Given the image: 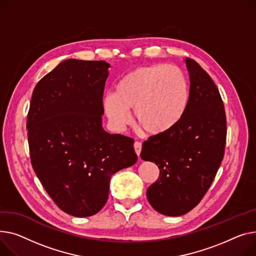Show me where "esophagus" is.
Segmentation results:
<instances>
[{
	"mask_svg": "<svg viewBox=\"0 0 256 256\" xmlns=\"http://www.w3.org/2000/svg\"><path fill=\"white\" fill-rule=\"evenodd\" d=\"M134 152L137 153V156H140L141 149H142V143H141V142H138V141H136V142L134 143Z\"/></svg>",
	"mask_w": 256,
	"mask_h": 256,
	"instance_id": "34e87169",
	"label": "esophagus"
}]
</instances>
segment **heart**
<instances>
[{
    "instance_id": "heart-1",
    "label": "heart",
    "mask_w": 256,
    "mask_h": 256,
    "mask_svg": "<svg viewBox=\"0 0 256 256\" xmlns=\"http://www.w3.org/2000/svg\"><path fill=\"white\" fill-rule=\"evenodd\" d=\"M190 98V81L180 68L154 64L124 75L117 83L116 92L104 96L103 107L116 130L130 124L128 109H134L136 120L146 132L160 134L182 120Z\"/></svg>"
}]
</instances>
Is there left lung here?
<instances>
[{
	"label": "left lung",
	"mask_w": 256,
	"mask_h": 256,
	"mask_svg": "<svg viewBox=\"0 0 256 256\" xmlns=\"http://www.w3.org/2000/svg\"><path fill=\"white\" fill-rule=\"evenodd\" d=\"M190 98L182 120L171 130L143 143L141 158L160 168L147 190L153 209L166 216L192 210L211 186L224 156L226 117L222 98L209 74L185 58Z\"/></svg>",
	"instance_id": "1"
}]
</instances>
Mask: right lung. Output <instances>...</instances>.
<instances>
[{
	"instance_id": "add662e5",
	"label": "right lung",
	"mask_w": 256,
	"mask_h": 256,
	"mask_svg": "<svg viewBox=\"0 0 256 256\" xmlns=\"http://www.w3.org/2000/svg\"><path fill=\"white\" fill-rule=\"evenodd\" d=\"M110 64L66 60L32 92L28 140L34 171L56 206L76 217L96 214L110 178L136 164L134 139L102 126Z\"/></svg>"
}]
</instances>
